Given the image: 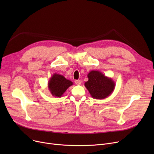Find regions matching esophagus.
Wrapping results in <instances>:
<instances>
[{
  "instance_id": "esophagus-1",
  "label": "esophagus",
  "mask_w": 154,
  "mask_h": 154,
  "mask_svg": "<svg viewBox=\"0 0 154 154\" xmlns=\"http://www.w3.org/2000/svg\"><path fill=\"white\" fill-rule=\"evenodd\" d=\"M75 84L76 85H80L82 84V81H81V80H76L75 81Z\"/></svg>"
}]
</instances>
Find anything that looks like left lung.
<instances>
[{"label": "left lung", "instance_id": "left-lung-1", "mask_svg": "<svg viewBox=\"0 0 154 154\" xmlns=\"http://www.w3.org/2000/svg\"><path fill=\"white\" fill-rule=\"evenodd\" d=\"M87 77L88 80L84 85L94 99H104L114 91L116 84L114 80L99 70H91Z\"/></svg>", "mask_w": 154, "mask_h": 154}]
</instances>
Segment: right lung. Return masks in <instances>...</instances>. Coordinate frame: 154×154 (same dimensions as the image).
<instances>
[{
	"label": "right lung",
	"mask_w": 154,
	"mask_h": 154,
	"mask_svg": "<svg viewBox=\"0 0 154 154\" xmlns=\"http://www.w3.org/2000/svg\"><path fill=\"white\" fill-rule=\"evenodd\" d=\"M72 85L73 82L62 75L54 74L48 82V88L52 95L61 97L67 88Z\"/></svg>",
	"instance_id": "right-lung-1"
}]
</instances>
